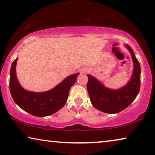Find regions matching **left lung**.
Returning <instances> with one entry per match:
<instances>
[{"instance_id":"1","label":"left lung","mask_w":155,"mask_h":155,"mask_svg":"<svg viewBox=\"0 0 155 155\" xmlns=\"http://www.w3.org/2000/svg\"><path fill=\"white\" fill-rule=\"evenodd\" d=\"M129 51L133 62V72L124 86L119 89H111L90 74H87V89L90 101L96 109L108 114H116L126 109L138 95L141 84V67L132 49L124 45Z\"/></svg>"}]
</instances>
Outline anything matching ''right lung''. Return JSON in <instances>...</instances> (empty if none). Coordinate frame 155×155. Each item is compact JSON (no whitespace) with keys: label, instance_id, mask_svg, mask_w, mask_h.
Segmentation results:
<instances>
[{"label":"right lung","instance_id":"add662e5","mask_svg":"<svg viewBox=\"0 0 155 155\" xmlns=\"http://www.w3.org/2000/svg\"><path fill=\"white\" fill-rule=\"evenodd\" d=\"M18 58L12 63L9 73V90L14 102L24 111L33 116L44 117L54 114L64 106L69 91L77 81L79 73L68 76L60 83L48 91L36 92L21 86L16 77Z\"/></svg>","mask_w":155,"mask_h":155}]
</instances>
